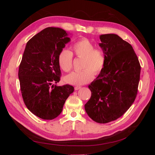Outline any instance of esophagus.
I'll use <instances>...</instances> for the list:
<instances>
[{"label":"esophagus","instance_id":"esophagus-1","mask_svg":"<svg viewBox=\"0 0 155 155\" xmlns=\"http://www.w3.org/2000/svg\"><path fill=\"white\" fill-rule=\"evenodd\" d=\"M81 88V87H80V86H76V87H75V90L76 91H78V90H79V89H80Z\"/></svg>","mask_w":155,"mask_h":155}]
</instances>
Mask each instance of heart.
Wrapping results in <instances>:
<instances>
[{
	"mask_svg": "<svg viewBox=\"0 0 155 155\" xmlns=\"http://www.w3.org/2000/svg\"><path fill=\"white\" fill-rule=\"evenodd\" d=\"M95 46L91 41L84 38L78 41L73 45L74 54L76 58H83V70L74 72L64 78V81L70 85H83L94 79L95 74H99L105 64L104 51ZM59 67L64 72H69L73 66V54L67 49H63L58 57Z\"/></svg>",
	"mask_w": 155,
	"mask_h": 155,
	"instance_id": "heart-1",
	"label": "heart"
}]
</instances>
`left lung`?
I'll return each mask as SVG.
<instances>
[{
    "mask_svg": "<svg viewBox=\"0 0 155 155\" xmlns=\"http://www.w3.org/2000/svg\"><path fill=\"white\" fill-rule=\"evenodd\" d=\"M100 38L105 64L88 85L91 97L85 109L92 120L106 124L120 118L133 104L141 67L132 46L120 37L110 34L101 35Z\"/></svg>",
    "mask_w": 155,
    "mask_h": 155,
    "instance_id": "obj_1",
    "label": "left lung"
}]
</instances>
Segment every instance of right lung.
Returning a JSON list of instances; mask_svg holds the SVG:
<instances>
[{"label": "right lung", "mask_w": 155, "mask_h": 155, "mask_svg": "<svg viewBox=\"0 0 155 155\" xmlns=\"http://www.w3.org/2000/svg\"><path fill=\"white\" fill-rule=\"evenodd\" d=\"M69 41L66 31L48 27L26 44L18 73L21 91L28 109L41 119L57 118L74 91L70 85L52 84L60 81L58 57Z\"/></svg>", "instance_id": "obj_1"}]
</instances>
